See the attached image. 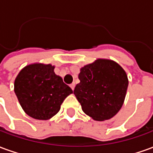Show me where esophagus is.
Listing matches in <instances>:
<instances>
[{
    "instance_id": "esophagus-1",
    "label": "esophagus",
    "mask_w": 153,
    "mask_h": 153,
    "mask_svg": "<svg viewBox=\"0 0 153 153\" xmlns=\"http://www.w3.org/2000/svg\"><path fill=\"white\" fill-rule=\"evenodd\" d=\"M70 86V88H71V89L74 90V87H75V83H71Z\"/></svg>"
}]
</instances>
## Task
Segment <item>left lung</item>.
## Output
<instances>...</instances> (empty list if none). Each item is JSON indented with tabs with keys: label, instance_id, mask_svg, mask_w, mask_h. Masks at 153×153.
Segmentation results:
<instances>
[{
	"label": "left lung",
	"instance_id": "obj_1",
	"mask_svg": "<svg viewBox=\"0 0 153 153\" xmlns=\"http://www.w3.org/2000/svg\"><path fill=\"white\" fill-rule=\"evenodd\" d=\"M74 90L86 115L104 121L115 116L124 104L128 80L118 63L108 59H97L80 69Z\"/></svg>",
	"mask_w": 153,
	"mask_h": 153
}]
</instances>
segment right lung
<instances>
[{"instance_id": "1", "label": "right lung", "mask_w": 153, "mask_h": 153, "mask_svg": "<svg viewBox=\"0 0 153 153\" xmlns=\"http://www.w3.org/2000/svg\"><path fill=\"white\" fill-rule=\"evenodd\" d=\"M54 69L51 64H30L15 78L14 90L19 102L32 118L47 120L53 117L64 100L73 93Z\"/></svg>"}]
</instances>
